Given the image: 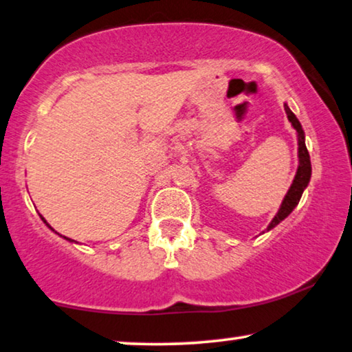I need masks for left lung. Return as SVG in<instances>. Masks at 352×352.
Listing matches in <instances>:
<instances>
[{
  "label": "left lung",
  "instance_id": "obj_1",
  "mask_svg": "<svg viewBox=\"0 0 352 352\" xmlns=\"http://www.w3.org/2000/svg\"><path fill=\"white\" fill-rule=\"evenodd\" d=\"M285 110H286V115L287 118H289L291 124L294 126V129L297 131V138H298V169H297V174L294 177V182L289 188V191L283 199V204L280 210H278V213L275 214V218L272 219V223L269 224V228L267 230L274 229L278 223H281L283 219H285L287 214H289L296 206L300 201L302 197V192L305 190L308 183H310V178H311V162H310V155H308V150H307V145H305V134H303V129H302V124L298 122L296 115L291 112V109L286 106L285 104Z\"/></svg>",
  "mask_w": 352,
  "mask_h": 352
}]
</instances>
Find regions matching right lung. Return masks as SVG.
Returning <instances> with one entry per match:
<instances>
[{
	"label": "right lung",
	"mask_w": 352,
	"mask_h": 352,
	"mask_svg": "<svg viewBox=\"0 0 352 352\" xmlns=\"http://www.w3.org/2000/svg\"><path fill=\"white\" fill-rule=\"evenodd\" d=\"M41 218H42V217H41ZM42 221H44V223L47 224V221H45V219H44V218H42ZM47 226H49V224H47ZM49 228H50V226H49ZM67 240H71V239H67ZM72 242H74V240H72Z\"/></svg>",
	"instance_id": "1"
}]
</instances>
